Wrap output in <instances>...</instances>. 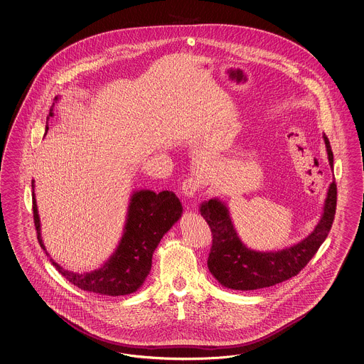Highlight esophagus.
I'll list each match as a JSON object with an SVG mask.
<instances>
[{"mask_svg":"<svg viewBox=\"0 0 364 364\" xmlns=\"http://www.w3.org/2000/svg\"><path fill=\"white\" fill-rule=\"evenodd\" d=\"M200 188V181L198 178L193 176V175H189L186 178H183V181L180 183V189H181V193H184L186 197H193L196 195V192L198 191Z\"/></svg>","mask_w":364,"mask_h":364,"instance_id":"esophagus-1","label":"esophagus"}]
</instances>
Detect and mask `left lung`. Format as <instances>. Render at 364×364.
Returning <instances> with one entry per match:
<instances>
[{"label":"left lung","mask_w":364,"mask_h":364,"mask_svg":"<svg viewBox=\"0 0 364 364\" xmlns=\"http://www.w3.org/2000/svg\"><path fill=\"white\" fill-rule=\"evenodd\" d=\"M323 141L328 163L333 168V151L325 135ZM336 208L337 184L333 181L328 186L322 217L311 235L282 251L259 252L250 250L240 242L225 204L217 198L209 200L200 208L201 215L208 222L213 235L208 268L223 287L235 291H254L283 283L297 275L318 251L331 229Z\"/></svg>","instance_id":"1"}]
</instances>
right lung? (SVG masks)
Instances as JSON below:
<instances>
[{
  "mask_svg": "<svg viewBox=\"0 0 364 364\" xmlns=\"http://www.w3.org/2000/svg\"><path fill=\"white\" fill-rule=\"evenodd\" d=\"M50 117H53V110H50ZM31 186L34 189V181ZM181 212V203L173 192H134L122 240L116 252L104 266L88 274H75L64 269L51 259L53 264L70 283L82 291L101 296H124L135 292L150 274L155 248L158 247L163 235L180 218ZM33 215L38 242L46 250L41 238V223L34 192Z\"/></svg>",
  "mask_w": 364,
  "mask_h": 364,
  "instance_id": "right-lung-1",
  "label": "right lung"
}]
</instances>
